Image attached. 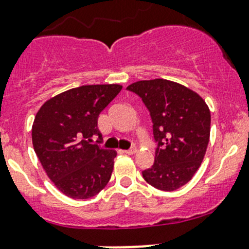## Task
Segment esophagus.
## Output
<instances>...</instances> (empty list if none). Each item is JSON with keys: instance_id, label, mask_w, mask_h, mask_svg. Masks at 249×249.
Here are the masks:
<instances>
[{"instance_id": "esophagus-1", "label": "esophagus", "mask_w": 249, "mask_h": 249, "mask_svg": "<svg viewBox=\"0 0 249 249\" xmlns=\"http://www.w3.org/2000/svg\"><path fill=\"white\" fill-rule=\"evenodd\" d=\"M136 151H137V149L135 148V147H132V148L124 149V151H122V152H123V153H125V154H134V153H136Z\"/></svg>"}]
</instances>
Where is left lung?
Wrapping results in <instances>:
<instances>
[{"instance_id":"1","label":"left lung","mask_w":249,"mask_h":249,"mask_svg":"<svg viewBox=\"0 0 249 249\" xmlns=\"http://www.w3.org/2000/svg\"><path fill=\"white\" fill-rule=\"evenodd\" d=\"M126 90L142 98L157 142L153 165L144 180L161 191H175L192 178L203 161L211 135V112L203 98L165 79L141 80Z\"/></svg>"}]
</instances>
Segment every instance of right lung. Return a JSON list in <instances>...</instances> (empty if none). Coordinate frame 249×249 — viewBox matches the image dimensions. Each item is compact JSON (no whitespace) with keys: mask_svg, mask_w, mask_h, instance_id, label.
<instances>
[{"mask_svg":"<svg viewBox=\"0 0 249 249\" xmlns=\"http://www.w3.org/2000/svg\"><path fill=\"white\" fill-rule=\"evenodd\" d=\"M123 86L84 85L71 89L42 105L31 130L35 153L58 190L74 199L102 191L112 176L117 152L92 142L101 136L100 113Z\"/></svg>","mask_w":249,"mask_h":249,"instance_id":"1","label":"right lung"}]
</instances>
